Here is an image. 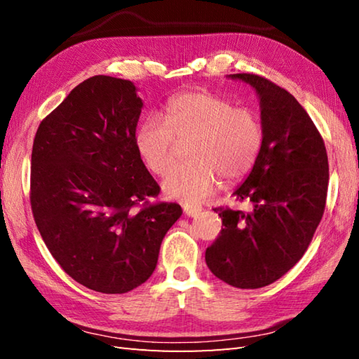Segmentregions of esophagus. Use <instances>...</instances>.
I'll return each mask as SVG.
<instances>
[{
	"mask_svg": "<svg viewBox=\"0 0 359 359\" xmlns=\"http://www.w3.org/2000/svg\"><path fill=\"white\" fill-rule=\"evenodd\" d=\"M202 211L201 207H196V205H184V212L188 217H196Z\"/></svg>",
	"mask_w": 359,
	"mask_h": 359,
	"instance_id": "obj_1",
	"label": "esophagus"
}]
</instances>
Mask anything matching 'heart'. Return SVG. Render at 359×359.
<instances>
[{"mask_svg":"<svg viewBox=\"0 0 359 359\" xmlns=\"http://www.w3.org/2000/svg\"><path fill=\"white\" fill-rule=\"evenodd\" d=\"M188 162L166 175L165 196L197 203L215 188L217 175L225 184L253 170L264 144L259 114L228 98L196 89L174 95L165 106V120L144 117L134 133V147L143 165L165 175L175 160L177 142H188Z\"/></svg>","mask_w":359,"mask_h":359,"instance_id":"obj_1","label":"heart"}]
</instances>
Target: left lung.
Listing matches in <instances>:
<instances>
[{
	"label": "left lung",
	"mask_w": 359,
	"mask_h": 359,
	"mask_svg": "<svg viewBox=\"0 0 359 359\" xmlns=\"http://www.w3.org/2000/svg\"><path fill=\"white\" fill-rule=\"evenodd\" d=\"M230 77L256 89L264 144L233 193L253 210L215 208L224 228L205 251V261L228 285L261 288L284 276L313 239L325 208L329 158L321 134L288 90L261 75Z\"/></svg>",
	"instance_id": "left-lung-1"
}]
</instances>
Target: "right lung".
<instances>
[{"mask_svg": "<svg viewBox=\"0 0 359 359\" xmlns=\"http://www.w3.org/2000/svg\"><path fill=\"white\" fill-rule=\"evenodd\" d=\"M133 81L95 75L36 129L30 207L60 266L95 292L128 293L156 270L177 203H149L160 187L134 147L142 112Z\"/></svg>", "mask_w": 359, "mask_h": 359, "instance_id": "1", "label": "right lung"}]
</instances>
